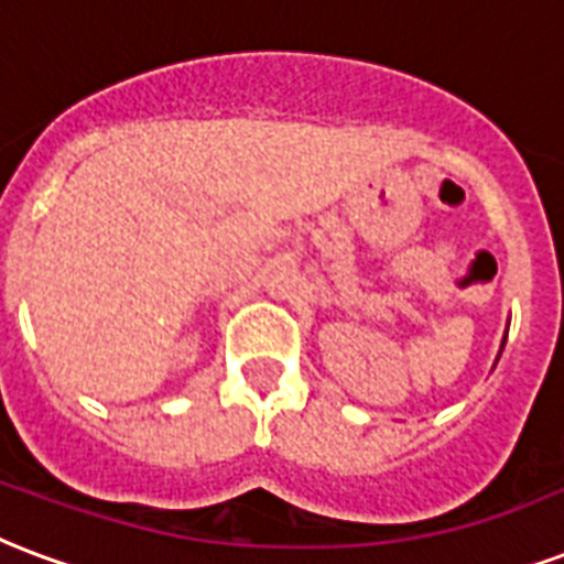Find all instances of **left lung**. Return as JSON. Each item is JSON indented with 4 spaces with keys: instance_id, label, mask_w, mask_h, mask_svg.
Here are the masks:
<instances>
[{
    "instance_id": "1",
    "label": "left lung",
    "mask_w": 564,
    "mask_h": 564,
    "mask_svg": "<svg viewBox=\"0 0 564 564\" xmlns=\"http://www.w3.org/2000/svg\"><path fill=\"white\" fill-rule=\"evenodd\" d=\"M506 334H509V328H506ZM502 346H506V337H502ZM502 346H500V355H502ZM500 355H497V360H500Z\"/></svg>"
}]
</instances>
